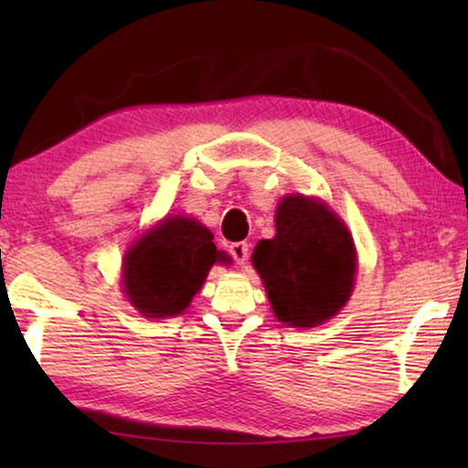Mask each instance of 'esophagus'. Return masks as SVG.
<instances>
[{
  "label": "esophagus",
  "mask_w": 468,
  "mask_h": 468,
  "mask_svg": "<svg viewBox=\"0 0 468 468\" xmlns=\"http://www.w3.org/2000/svg\"><path fill=\"white\" fill-rule=\"evenodd\" d=\"M229 253H231L235 264L243 266L250 258V245H248V241H235V243L229 245Z\"/></svg>",
  "instance_id": "obj_1"
}]
</instances>
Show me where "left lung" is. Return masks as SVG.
I'll use <instances>...</instances> for the list:
<instances>
[{
  "label": "left lung",
  "instance_id": "left-lung-1",
  "mask_svg": "<svg viewBox=\"0 0 468 468\" xmlns=\"http://www.w3.org/2000/svg\"><path fill=\"white\" fill-rule=\"evenodd\" d=\"M274 315L312 328L346 303L355 281V248L346 227L318 200L289 196L276 210L274 239L253 250Z\"/></svg>",
  "mask_w": 468,
  "mask_h": 468
}]
</instances>
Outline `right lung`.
<instances>
[{"label": "right lung", "mask_w": 468, "mask_h": 468, "mask_svg": "<svg viewBox=\"0 0 468 468\" xmlns=\"http://www.w3.org/2000/svg\"><path fill=\"white\" fill-rule=\"evenodd\" d=\"M215 235L192 218H165L142 237L123 262L125 295L146 318L181 314L215 262H229Z\"/></svg>", "instance_id": "add662e5"}]
</instances>
